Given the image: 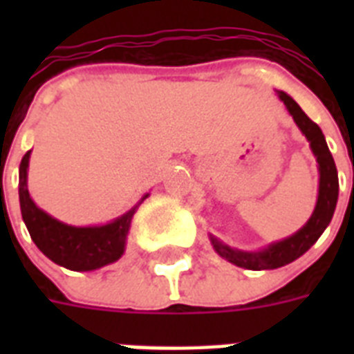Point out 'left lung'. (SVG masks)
<instances>
[{
    "mask_svg": "<svg viewBox=\"0 0 354 354\" xmlns=\"http://www.w3.org/2000/svg\"><path fill=\"white\" fill-rule=\"evenodd\" d=\"M277 95H279L281 101L285 102L286 110L290 112L299 130L305 133V138L308 139L310 149L316 156L319 171L318 202H316L313 216L308 218L307 224L299 232L294 233L292 236H286L283 241L270 244L268 248H264L261 252L235 250V248H230L227 244L209 235L211 244H213L215 252L221 257L246 270L281 268V266L296 261L297 257H301L303 253L318 241L319 235L325 232V227L329 226L330 218L335 215L336 202H338V172H336L335 160H333V154H330L329 147H327L322 128L314 121H310L307 118V113L299 108V104L290 95H286L285 91H277Z\"/></svg>",
    "mask_w": 354,
    "mask_h": 354,
    "instance_id": "obj_1",
    "label": "left lung"
}]
</instances>
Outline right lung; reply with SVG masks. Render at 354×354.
Instances as JSON below:
<instances>
[{"instance_id": "obj_1", "label": "right lung", "mask_w": 354, "mask_h": 354, "mask_svg": "<svg viewBox=\"0 0 354 354\" xmlns=\"http://www.w3.org/2000/svg\"><path fill=\"white\" fill-rule=\"evenodd\" d=\"M29 158L30 150L19 163V207H21L25 226L29 230L30 239L38 246V250L46 257L51 259L53 263L68 270H75V272L102 268L121 259L133 213L149 194H145L138 205H133L128 213L110 224L90 227L68 226L53 218L51 215H47L46 211H41L30 198L29 189H27Z\"/></svg>"}]
</instances>
